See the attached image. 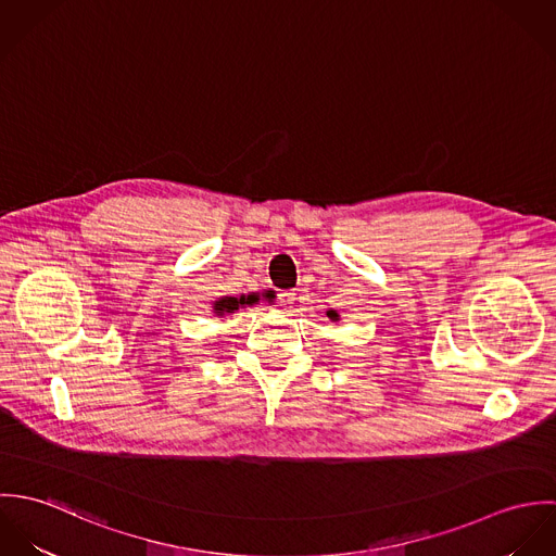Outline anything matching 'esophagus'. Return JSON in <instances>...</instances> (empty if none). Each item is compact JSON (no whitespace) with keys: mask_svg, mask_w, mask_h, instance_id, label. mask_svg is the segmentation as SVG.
I'll use <instances>...</instances> for the list:
<instances>
[{"mask_svg":"<svg viewBox=\"0 0 556 556\" xmlns=\"http://www.w3.org/2000/svg\"><path fill=\"white\" fill-rule=\"evenodd\" d=\"M278 302H280V306H282L285 311H291L293 304H295V293H293V291H285V293L278 295Z\"/></svg>","mask_w":556,"mask_h":556,"instance_id":"esophagus-1","label":"esophagus"}]
</instances>
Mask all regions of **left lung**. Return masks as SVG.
I'll return each instance as SVG.
<instances>
[{"label": "left lung", "mask_w": 556, "mask_h": 556, "mask_svg": "<svg viewBox=\"0 0 556 556\" xmlns=\"http://www.w3.org/2000/svg\"><path fill=\"white\" fill-rule=\"evenodd\" d=\"M327 317L331 318V320H338V313H336V311H329Z\"/></svg>", "instance_id": "8db88e82"}]
</instances>
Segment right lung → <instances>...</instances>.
<instances>
[{
	"instance_id": "right-lung-1",
	"label": "right lung",
	"mask_w": 556,
	"mask_h": 556,
	"mask_svg": "<svg viewBox=\"0 0 556 556\" xmlns=\"http://www.w3.org/2000/svg\"><path fill=\"white\" fill-rule=\"evenodd\" d=\"M252 295H241V298H220L216 304H214V313H216V317H223V315H227V313H236L239 308H243V306H252Z\"/></svg>"
}]
</instances>
